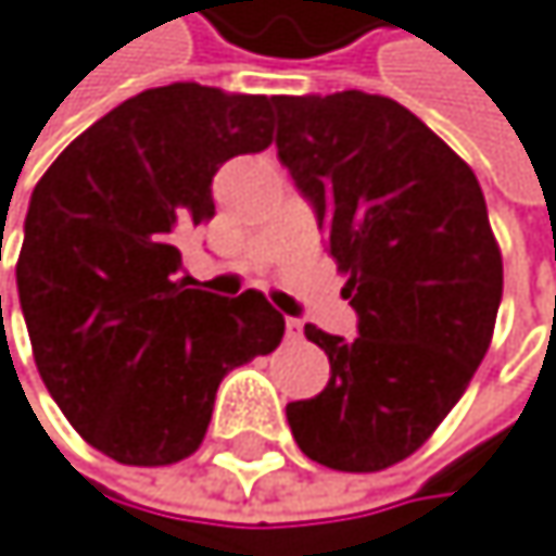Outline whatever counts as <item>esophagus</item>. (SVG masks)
<instances>
[{
    "instance_id": "esophagus-1",
    "label": "esophagus",
    "mask_w": 556,
    "mask_h": 556,
    "mask_svg": "<svg viewBox=\"0 0 556 556\" xmlns=\"http://www.w3.org/2000/svg\"><path fill=\"white\" fill-rule=\"evenodd\" d=\"M285 331H288V338H291V341H294V338H301V331H304L301 318H285Z\"/></svg>"
}]
</instances>
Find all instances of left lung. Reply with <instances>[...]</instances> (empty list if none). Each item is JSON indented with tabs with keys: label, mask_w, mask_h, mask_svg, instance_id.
<instances>
[{
	"label": "left lung",
	"mask_w": 556,
	"mask_h": 556,
	"mask_svg": "<svg viewBox=\"0 0 556 556\" xmlns=\"http://www.w3.org/2000/svg\"><path fill=\"white\" fill-rule=\"evenodd\" d=\"M278 159L348 275L357 338L304 325L331 361L288 404L298 447L371 475L418 451L488 354L504 265L470 165L404 105L368 92L275 96Z\"/></svg>",
	"instance_id": "left-lung-1"
}]
</instances>
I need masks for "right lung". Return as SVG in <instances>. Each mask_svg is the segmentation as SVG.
I'll return each instance as SVG.
<instances>
[{
    "label": "right lung",
    "instance_id": "obj_1",
    "mask_svg": "<svg viewBox=\"0 0 556 556\" xmlns=\"http://www.w3.org/2000/svg\"><path fill=\"white\" fill-rule=\"evenodd\" d=\"M268 96L199 81L138 92L39 178L15 265L36 368L92 447L162 467L195 454L222 378L281 344L262 291L181 278L178 235L215 215L222 162L271 146Z\"/></svg>",
    "mask_w": 556,
    "mask_h": 556
}]
</instances>
